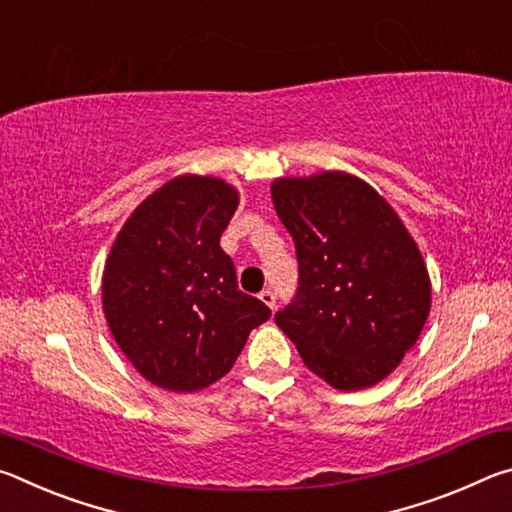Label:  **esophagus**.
Returning a JSON list of instances; mask_svg holds the SVG:
<instances>
[{
	"instance_id": "34e87169",
	"label": "esophagus",
	"mask_w": 512,
	"mask_h": 512,
	"mask_svg": "<svg viewBox=\"0 0 512 512\" xmlns=\"http://www.w3.org/2000/svg\"><path fill=\"white\" fill-rule=\"evenodd\" d=\"M259 300H262L264 305H268V307H271V309H275L277 296H275V291H273V289H264L262 293H259Z\"/></svg>"
}]
</instances>
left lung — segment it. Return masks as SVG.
<instances>
[{"instance_id": "8db88e82", "label": "left lung", "mask_w": 512, "mask_h": 512, "mask_svg": "<svg viewBox=\"0 0 512 512\" xmlns=\"http://www.w3.org/2000/svg\"><path fill=\"white\" fill-rule=\"evenodd\" d=\"M275 212L298 257V289L275 323L305 366L339 391L368 388L397 368L427 323L431 284L395 210L341 171L280 178Z\"/></svg>"}]
</instances>
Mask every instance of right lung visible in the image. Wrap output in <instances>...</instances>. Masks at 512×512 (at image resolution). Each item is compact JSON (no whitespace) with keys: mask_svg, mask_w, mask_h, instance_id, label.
I'll use <instances>...</instances> for the list:
<instances>
[{"mask_svg":"<svg viewBox=\"0 0 512 512\" xmlns=\"http://www.w3.org/2000/svg\"><path fill=\"white\" fill-rule=\"evenodd\" d=\"M239 205L228 183L178 176L137 207L103 271V314L121 352L151 384L194 393L237 361L271 316L237 287L221 235Z\"/></svg>","mask_w":512,"mask_h":512,"instance_id":"obj_1","label":"right lung"}]
</instances>
